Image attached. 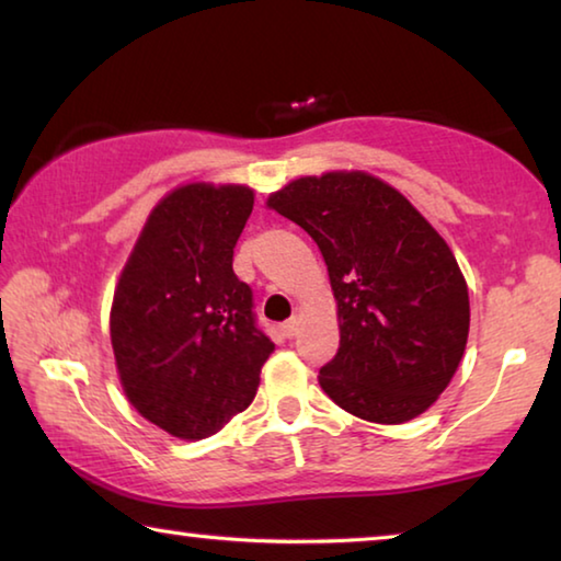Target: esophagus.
<instances>
[{
    "label": "esophagus",
    "instance_id": "34e87169",
    "mask_svg": "<svg viewBox=\"0 0 561 561\" xmlns=\"http://www.w3.org/2000/svg\"><path fill=\"white\" fill-rule=\"evenodd\" d=\"M282 334L287 336V339L297 336V334H299V319L294 317V319H289V321H284V324H282Z\"/></svg>",
    "mask_w": 561,
    "mask_h": 561
}]
</instances>
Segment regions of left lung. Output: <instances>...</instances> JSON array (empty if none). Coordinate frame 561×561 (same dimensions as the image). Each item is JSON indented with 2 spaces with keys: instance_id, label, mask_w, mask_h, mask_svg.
<instances>
[{
  "instance_id": "left-lung-1",
  "label": "left lung",
  "mask_w": 561,
  "mask_h": 561,
  "mask_svg": "<svg viewBox=\"0 0 561 561\" xmlns=\"http://www.w3.org/2000/svg\"><path fill=\"white\" fill-rule=\"evenodd\" d=\"M272 210L319 244L339 307V351L319 383L344 411L405 423L438 401L470 329L450 247L398 193L360 170L291 180Z\"/></svg>"
}]
</instances>
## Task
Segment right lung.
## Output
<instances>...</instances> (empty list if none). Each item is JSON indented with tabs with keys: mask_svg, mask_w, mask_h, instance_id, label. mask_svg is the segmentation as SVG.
Masks as SVG:
<instances>
[{
	"mask_svg": "<svg viewBox=\"0 0 561 561\" xmlns=\"http://www.w3.org/2000/svg\"><path fill=\"white\" fill-rule=\"evenodd\" d=\"M252 205L244 185L175 187L148 215L113 294L123 391L175 438H207L242 413L274 351L232 270Z\"/></svg>",
	"mask_w": 561,
	"mask_h": 561,
	"instance_id": "1",
	"label": "right lung"
}]
</instances>
